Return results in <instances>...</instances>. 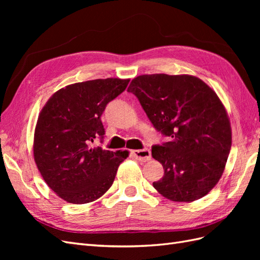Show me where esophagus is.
<instances>
[{
  "mask_svg": "<svg viewBox=\"0 0 260 260\" xmlns=\"http://www.w3.org/2000/svg\"><path fill=\"white\" fill-rule=\"evenodd\" d=\"M132 154L136 157V159L140 161H147L151 159V151L148 148L137 149V151H133Z\"/></svg>",
  "mask_w": 260,
  "mask_h": 260,
  "instance_id": "esophagus-1",
  "label": "esophagus"
}]
</instances>
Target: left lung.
Listing matches in <instances>:
<instances>
[{"label":"left lung","instance_id":"8db88e82","mask_svg":"<svg viewBox=\"0 0 260 260\" xmlns=\"http://www.w3.org/2000/svg\"><path fill=\"white\" fill-rule=\"evenodd\" d=\"M169 142L154 145L164 177L153 186L174 202L208 194L221 178L232 144L230 119L216 92L191 75H142L128 88Z\"/></svg>","mask_w":260,"mask_h":260}]
</instances>
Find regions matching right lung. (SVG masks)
<instances>
[{
  "label": "right lung",
  "instance_id": "1",
  "mask_svg": "<svg viewBox=\"0 0 260 260\" xmlns=\"http://www.w3.org/2000/svg\"><path fill=\"white\" fill-rule=\"evenodd\" d=\"M130 79L107 78L69 84L55 92L39 115L34 139L37 167L51 190L72 204L100 199L112 186L128 151L92 143L103 139L101 116Z\"/></svg>",
  "mask_w": 260,
  "mask_h": 260
}]
</instances>
